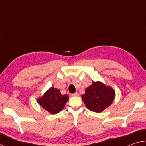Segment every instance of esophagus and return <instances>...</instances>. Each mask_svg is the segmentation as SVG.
Returning <instances> with one entry per match:
<instances>
[{"mask_svg": "<svg viewBox=\"0 0 146 146\" xmlns=\"http://www.w3.org/2000/svg\"><path fill=\"white\" fill-rule=\"evenodd\" d=\"M73 96V97H78V94L77 93H73L72 95H71Z\"/></svg>", "mask_w": 146, "mask_h": 146, "instance_id": "esophagus-1", "label": "esophagus"}]
</instances>
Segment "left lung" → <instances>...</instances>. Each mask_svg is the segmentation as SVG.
I'll use <instances>...</instances> for the list:
<instances>
[{
	"label": "left lung",
	"mask_w": 146,
	"mask_h": 146,
	"mask_svg": "<svg viewBox=\"0 0 146 146\" xmlns=\"http://www.w3.org/2000/svg\"><path fill=\"white\" fill-rule=\"evenodd\" d=\"M115 91L112 87L100 81L93 82L81 95L86 108L91 111L100 113L109 107L115 98Z\"/></svg>",
	"instance_id": "1"
}]
</instances>
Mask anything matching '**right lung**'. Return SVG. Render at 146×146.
<instances>
[{
  "label": "right lung",
  "mask_w": 146,
  "mask_h": 146,
  "mask_svg": "<svg viewBox=\"0 0 146 146\" xmlns=\"http://www.w3.org/2000/svg\"><path fill=\"white\" fill-rule=\"evenodd\" d=\"M68 99V95H62L60 90L52 86L37 98V102L50 114L54 115L63 110Z\"/></svg>",
  "instance_id": "1"
}]
</instances>
